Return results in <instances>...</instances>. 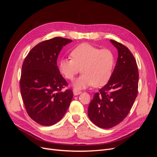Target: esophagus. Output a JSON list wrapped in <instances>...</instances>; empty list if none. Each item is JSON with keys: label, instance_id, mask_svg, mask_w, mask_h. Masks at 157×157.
<instances>
[{"label": "esophagus", "instance_id": "34e87169", "mask_svg": "<svg viewBox=\"0 0 157 157\" xmlns=\"http://www.w3.org/2000/svg\"><path fill=\"white\" fill-rule=\"evenodd\" d=\"M82 93V92H80V91H78V90H73V94L75 96H77V95H79Z\"/></svg>", "mask_w": 157, "mask_h": 157}]
</instances>
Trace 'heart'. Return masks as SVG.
Listing matches in <instances>:
<instances>
[{"mask_svg": "<svg viewBox=\"0 0 157 157\" xmlns=\"http://www.w3.org/2000/svg\"><path fill=\"white\" fill-rule=\"evenodd\" d=\"M71 56L72 59L59 60L58 69L69 80H73L81 69L82 74L73 83L76 89H84L92 85L101 87L110 80L115 63V56L111 50L82 43L71 51Z\"/></svg>", "mask_w": 157, "mask_h": 157, "instance_id": "1", "label": "heart"}]
</instances>
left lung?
<instances>
[{
    "label": "left lung",
    "instance_id": "1",
    "mask_svg": "<svg viewBox=\"0 0 157 157\" xmlns=\"http://www.w3.org/2000/svg\"><path fill=\"white\" fill-rule=\"evenodd\" d=\"M110 41L118 50L115 67L109 82L94 95L88 109L90 120L101 128H111L124 119L138 90L139 73L134 56L124 45Z\"/></svg>",
    "mask_w": 157,
    "mask_h": 157
}]
</instances>
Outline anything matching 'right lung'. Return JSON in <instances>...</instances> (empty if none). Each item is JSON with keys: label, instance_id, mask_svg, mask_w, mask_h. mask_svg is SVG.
<instances>
[{"label": "right lung", "instance_id": "add662e5", "mask_svg": "<svg viewBox=\"0 0 157 157\" xmlns=\"http://www.w3.org/2000/svg\"><path fill=\"white\" fill-rule=\"evenodd\" d=\"M71 42L61 37L41 42L23 61L20 82L21 97L28 115L40 125L52 126L59 121L73 99L72 90H61L68 84L57 65L60 51Z\"/></svg>", "mask_w": 157, "mask_h": 157}]
</instances>
